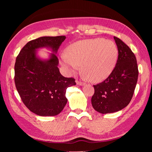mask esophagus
<instances>
[{
	"mask_svg": "<svg viewBox=\"0 0 152 152\" xmlns=\"http://www.w3.org/2000/svg\"><path fill=\"white\" fill-rule=\"evenodd\" d=\"M76 83H77V85H80V86L85 85V83H84V82H82L79 81V80H76Z\"/></svg>",
	"mask_w": 152,
	"mask_h": 152,
	"instance_id": "34e87169",
	"label": "esophagus"
}]
</instances>
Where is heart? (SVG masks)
<instances>
[{
	"instance_id": "b5f03b06",
	"label": "heart",
	"mask_w": 152,
	"mask_h": 152,
	"mask_svg": "<svg viewBox=\"0 0 152 152\" xmlns=\"http://www.w3.org/2000/svg\"><path fill=\"white\" fill-rule=\"evenodd\" d=\"M118 49L113 41L102 39H87L70 45L67 54L61 55V63L71 70L82 65L91 80L102 82L110 75L117 64Z\"/></svg>"
}]
</instances>
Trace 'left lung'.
<instances>
[{
    "label": "left lung",
    "mask_w": 152,
    "mask_h": 152,
    "mask_svg": "<svg viewBox=\"0 0 152 152\" xmlns=\"http://www.w3.org/2000/svg\"><path fill=\"white\" fill-rule=\"evenodd\" d=\"M118 49V59L113 71L103 82L94 85L91 98L93 107L103 113L119 111L129 104L134 94L138 77L134 54L125 43L114 37Z\"/></svg>",
    "instance_id": "1"
}]
</instances>
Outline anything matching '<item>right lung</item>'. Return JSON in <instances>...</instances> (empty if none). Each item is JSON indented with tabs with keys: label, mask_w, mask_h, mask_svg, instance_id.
Returning a JSON list of instances; mask_svg holds the SVG:
<instances>
[{
	"label": "right lung",
	"mask_w": 152,
	"mask_h": 152,
	"mask_svg": "<svg viewBox=\"0 0 152 152\" xmlns=\"http://www.w3.org/2000/svg\"><path fill=\"white\" fill-rule=\"evenodd\" d=\"M65 36L42 37L32 40L20 50L15 65V82L23 103L40 116H54L67 103L68 87L75 79L63 77L58 67L59 60L53 53L47 61L37 58L36 49L48 47L56 53Z\"/></svg>",
	"instance_id": "right-lung-1"
}]
</instances>
